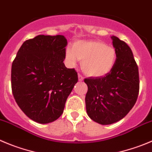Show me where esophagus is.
<instances>
[{
	"label": "esophagus",
	"mask_w": 152,
	"mask_h": 152,
	"mask_svg": "<svg viewBox=\"0 0 152 152\" xmlns=\"http://www.w3.org/2000/svg\"><path fill=\"white\" fill-rule=\"evenodd\" d=\"M78 80L79 81H83V76H82L81 75H80V74H79L78 75Z\"/></svg>",
	"instance_id": "esophagus-1"
}]
</instances>
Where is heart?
Returning <instances> with one entry per match:
<instances>
[{
	"label": "heart",
	"instance_id": "1",
	"mask_svg": "<svg viewBox=\"0 0 152 152\" xmlns=\"http://www.w3.org/2000/svg\"><path fill=\"white\" fill-rule=\"evenodd\" d=\"M66 57L72 63L81 60V69L88 76L104 77L111 72L116 60V51L113 46L100 40L75 42L72 49L66 50Z\"/></svg>",
	"mask_w": 152,
	"mask_h": 152
}]
</instances>
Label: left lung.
<instances>
[{
    "label": "left lung",
    "instance_id": "8db88e82",
    "mask_svg": "<svg viewBox=\"0 0 152 152\" xmlns=\"http://www.w3.org/2000/svg\"><path fill=\"white\" fill-rule=\"evenodd\" d=\"M116 60L104 77L84 79L88 86L85 102L91 119L110 125L123 118L135 104L140 90L139 69L131 48L118 37H112Z\"/></svg>",
    "mask_w": 152,
    "mask_h": 152
}]
</instances>
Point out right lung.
Returning <instances> with one entry per match:
<instances>
[{
    "label": "right lung",
    "mask_w": 152,
    "mask_h": 152,
    "mask_svg": "<svg viewBox=\"0 0 152 152\" xmlns=\"http://www.w3.org/2000/svg\"><path fill=\"white\" fill-rule=\"evenodd\" d=\"M64 36L39 35L26 40L12 64L14 99L27 117L40 124L57 120L78 80L75 69L65 66Z\"/></svg>",
    "instance_id": "1"
}]
</instances>
